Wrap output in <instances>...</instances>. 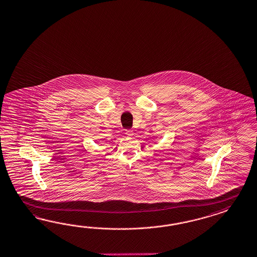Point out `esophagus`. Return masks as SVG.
Here are the masks:
<instances>
[{
	"mask_svg": "<svg viewBox=\"0 0 257 257\" xmlns=\"http://www.w3.org/2000/svg\"><path fill=\"white\" fill-rule=\"evenodd\" d=\"M125 134L126 136H128V137H133L134 136V131L133 130H126Z\"/></svg>",
	"mask_w": 257,
	"mask_h": 257,
	"instance_id": "1",
	"label": "esophagus"
}]
</instances>
